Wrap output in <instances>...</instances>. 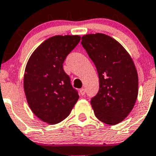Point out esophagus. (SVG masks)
<instances>
[{
  "mask_svg": "<svg viewBox=\"0 0 156 156\" xmlns=\"http://www.w3.org/2000/svg\"><path fill=\"white\" fill-rule=\"evenodd\" d=\"M80 94L82 95H84L85 94H86V90H85L84 88H82V89L80 90Z\"/></svg>",
  "mask_w": 156,
  "mask_h": 156,
  "instance_id": "esophagus-1",
  "label": "esophagus"
}]
</instances>
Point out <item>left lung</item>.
Wrapping results in <instances>:
<instances>
[{
    "instance_id": "obj_1",
    "label": "left lung",
    "mask_w": 156,
    "mask_h": 156,
    "mask_svg": "<svg viewBox=\"0 0 156 156\" xmlns=\"http://www.w3.org/2000/svg\"><path fill=\"white\" fill-rule=\"evenodd\" d=\"M81 43L99 78V90L90 99L94 115L102 122L115 125L129 115L137 99L135 64L126 49L108 35L87 34Z\"/></svg>"
}]
</instances>
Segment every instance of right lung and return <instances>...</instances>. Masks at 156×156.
Returning <instances> with one entry per match:
<instances>
[{"mask_svg": "<svg viewBox=\"0 0 156 156\" xmlns=\"http://www.w3.org/2000/svg\"><path fill=\"white\" fill-rule=\"evenodd\" d=\"M80 39L78 35L49 37L29 59L24 75L25 96L34 115L44 122H62L79 98L63 63Z\"/></svg>", "mask_w": 156, "mask_h": 156, "instance_id": "obj_1", "label": "right lung"}]
</instances>
